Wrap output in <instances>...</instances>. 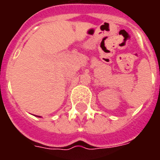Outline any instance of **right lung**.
<instances>
[{
	"instance_id": "obj_1",
	"label": "right lung",
	"mask_w": 160,
	"mask_h": 160,
	"mask_svg": "<svg viewBox=\"0 0 160 160\" xmlns=\"http://www.w3.org/2000/svg\"><path fill=\"white\" fill-rule=\"evenodd\" d=\"M37 117H38V118H41V117H39V116H37Z\"/></svg>"
}]
</instances>
